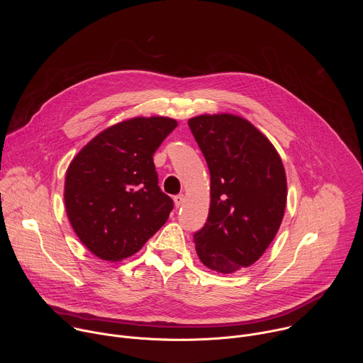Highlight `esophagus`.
Wrapping results in <instances>:
<instances>
[{
	"label": "esophagus",
	"instance_id": "esophagus-1",
	"mask_svg": "<svg viewBox=\"0 0 363 363\" xmlns=\"http://www.w3.org/2000/svg\"><path fill=\"white\" fill-rule=\"evenodd\" d=\"M184 199H185V196L182 195V194H179V195H175L174 196V202H175V205L178 206V208H179V206L184 203Z\"/></svg>",
	"mask_w": 363,
	"mask_h": 363
}]
</instances>
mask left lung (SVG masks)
<instances>
[{
  "label": "left lung",
  "mask_w": 363,
  "mask_h": 363,
  "mask_svg": "<svg viewBox=\"0 0 363 363\" xmlns=\"http://www.w3.org/2000/svg\"><path fill=\"white\" fill-rule=\"evenodd\" d=\"M188 126L211 175L208 220L194 234L195 250L203 266L235 273L254 264L280 228L284 167L272 142L240 116L201 115Z\"/></svg>",
  "instance_id": "left-lung-1"
}]
</instances>
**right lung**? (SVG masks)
Wrapping results in <instances>:
<instances>
[{
	"label": "right lung",
	"mask_w": 363,
	"mask_h": 363,
	"mask_svg": "<svg viewBox=\"0 0 363 363\" xmlns=\"http://www.w3.org/2000/svg\"><path fill=\"white\" fill-rule=\"evenodd\" d=\"M171 118H133L94 136L69 165L65 203L80 241L106 262L138 252L168 220L153 153L177 128Z\"/></svg>",
	"instance_id": "obj_1"
}]
</instances>
